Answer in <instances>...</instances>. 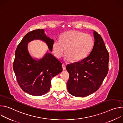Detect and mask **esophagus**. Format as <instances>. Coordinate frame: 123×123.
Instances as JSON below:
<instances>
[{"label": "esophagus", "instance_id": "1", "mask_svg": "<svg viewBox=\"0 0 123 123\" xmlns=\"http://www.w3.org/2000/svg\"><path fill=\"white\" fill-rule=\"evenodd\" d=\"M62 68H63V71H64V70H66V66L64 64H62Z\"/></svg>", "mask_w": 123, "mask_h": 123}]
</instances>
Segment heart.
Here are the masks:
<instances>
[{
    "mask_svg": "<svg viewBox=\"0 0 123 123\" xmlns=\"http://www.w3.org/2000/svg\"><path fill=\"white\" fill-rule=\"evenodd\" d=\"M93 45L94 40L91 35L79 31H69L63 34L60 38L55 39L52 48L57 58L63 56L66 49L65 60L78 61L90 53Z\"/></svg>",
    "mask_w": 123,
    "mask_h": 123,
    "instance_id": "obj_1",
    "label": "heart"
}]
</instances>
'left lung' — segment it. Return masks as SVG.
Here are the masks:
<instances>
[{
	"label": "left lung",
	"instance_id": "8db88e82",
	"mask_svg": "<svg viewBox=\"0 0 123 123\" xmlns=\"http://www.w3.org/2000/svg\"><path fill=\"white\" fill-rule=\"evenodd\" d=\"M94 43L90 55L80 61L68 64V92L75 97H85L97 91L109 71V54L104 41L93 31Z\"/></svg>",
	"mask_w": 123,
	"mask_h": 123
}]
</instances>
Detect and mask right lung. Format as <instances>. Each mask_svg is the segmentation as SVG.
<instances>
[{
    "mask_svg": "<svg viewBox=\"0 0 123 123\" xmlns=\"http://www.w3.org/2000/svg\"><path fill=\"white\" fill-rule=\"evenodd\" d=\"M33 40L45 42L52 51L54 40L46 36L44 29L31 31L17 47L13 69L17 81L24 92L31 95L41 96L49 91L51 79L62 72V64L48 51L41 59L32 58L28 45Z\"/></svg>",
    "mask_w": 123,
    "mask_h": 123,
    "instance_id": "right-lung-1",
    "label": "right lung"
}]
</instances>
